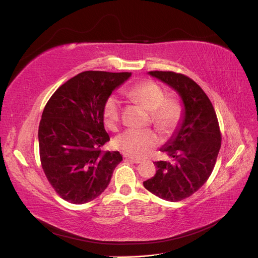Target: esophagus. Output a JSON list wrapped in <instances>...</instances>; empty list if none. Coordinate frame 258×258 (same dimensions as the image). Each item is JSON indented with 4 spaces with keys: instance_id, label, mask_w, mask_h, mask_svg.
Returning a JSON list of instances; mask_svg holds the SVG:
<instances>
[{
    "instance_id": "obj_1",
    "label": "esophagus",
    "mask_w": 258,
    "mask_h": 258,
    "mask_svg": "<svg viewBox=\"0 0 258 258\" xmlns=\"http://www.w3.org/2000/svg\"><path fill=\"white\" fill-rule=\"evenodd\" d=\"M124 159H127V160H130L131 162H134V163H140V162H141V161H142L141 159H139V158H136V157H130V156H124Z\"/></svg>"
}]
</instances>
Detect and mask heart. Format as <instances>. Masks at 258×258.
<instances>
[{
	"label": "heart",
	"mask_w": 258,
	"mask_h": 258,
	"mask_svg": "<svg viewBox=\"0 0 258 258\" xmlns=\"http://www.w3.org/2000/svg\"><path fill=\"white\" fill-rule=\"evenodd\" d=\"M128 96L136 100L151 113L152 121L163 134H170L181 118V106L174 100H166L163 90L154 82H144L130 88ZM106 126L111 130L118 128L120 118V100L116 96L108 97L103 107ZM160 139L150 129H129L115 139L116 146L128 155L136 157L151 153L157 146Z\"/></svg>",
	"instance_id": "b5f03b06"
}]
</instances>
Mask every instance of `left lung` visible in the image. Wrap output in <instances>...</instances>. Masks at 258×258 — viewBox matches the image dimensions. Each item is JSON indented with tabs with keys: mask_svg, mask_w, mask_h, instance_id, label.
<instances>
[{
	"mask_svg": "<svg viewBox=\"0 0 258 258\" xmlns=\"http://www.w3.org/2000/svg\"><path fill=\"white\" fill-rule=\"evenodd\" d=\"M172 88L183 104L174 132L160 147L171 161H157L156 174L143 182L145 188L161 199L181 201L191 196L211 175L221 148V132L214 107L200 86L174 72H148Z\"/></svg>",
	"mask_w": 258,
	"mask_h": 258,
	"instance_id": "left-lung-1",
	"label": "left lung"
}]
</instances>
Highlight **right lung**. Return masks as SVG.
<instances>
[{
	"mask_svg": "<svg viewBox=\"0 0 258 258\" xmlns=\"http://www.w3.org/2000/svg\"><path fill=\"white\" fill-rule=\"evenodd\" d=\"M131 72L86 71L56 90L46 104L38 127L42 168L59 196L83 205L97 198L122 160L117 151H101L110 141L103 107Z\"/></svg>",
	"mask_w": 258,
	"mask_h": 258,
	"instance_id": "right-lung-1",
	"label": "right lung"
}]
</instances>
